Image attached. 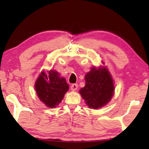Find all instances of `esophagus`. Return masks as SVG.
Wrapping results in <instances>:
<instances>
[{"mask_svg":"<svg viewBox=\"0 0 149 149\" xmlns=\"http://www.w3.org/2000/svg\"><path fill=\"white\" fill-rule=\"evenodd\" d=\"M71 90H73V91H76L77 89H78V84H76V83L72 84L71 86Z\"/></svg>","mask_w":149,"mask_h":149,"instance_id":"34e87169","label":"esophagus"}]
</instances>
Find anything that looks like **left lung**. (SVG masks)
Segmentation results:
<instances>
[{
  "label": "left lung",
  "mask_w": 149,
  "mask_h": 149,
  "mask_svg": "<svg viewBox=\"0 0 149 149\" xmlns=\"http://www.w3.org/2000/svg\"><path fill=\"white\" fill-rule=\"evenodd\" d=\"M85 85L80 94L90 108L100 109L107 104L114 93L113 80L106 67H92L85 75Z\"/></svg>",
  "instance_id": "1"
}]
</instances>
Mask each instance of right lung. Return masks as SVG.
Wrapping results in <instances>:
<instances>
[{
    "mask_svg": "<svg viewBox=\"0 0 149 149\" xmlns=\"http://www.w3.org/2000/svg\"><path fill=\"white\" fill-rule=\"evenodd\" d=\"M56 71H42L35 83L38 97L46 107L54 108L59 105L69 90V84L65 78H61Z\"/></svg>",
    "mask_w": 149,
    "mask_h": 149,
    "instance_id": "obj_1",
    "label": "right lung"
}]
</instances>
